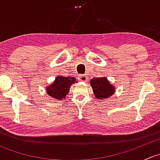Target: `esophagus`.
<instances>
[{"label":"esophagus","instance_id":"34e87169","mask_svg":"<svg viewBox=\"0 0 160 160\" xmlns=\"http://www.w3.org/2000/svg\"><path fill=\"white\" fill-rule=\"evenodd\" d=\"M88 75H87V74L80 75V81L86 82V81H88Z\"/></svg>","mask_w":160,"mask_h":160}]
</instances>
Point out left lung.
<instances>
[{
  "instance_id": "1",
  "label": "left lung",
  "mask_w": 160,
  "mask_h": 160,
  "mask_svg": "<svg viewBox=\"0 0 160 160\" xmlns=\"http://www.w3.org/2000/svg\"><path fill=\"white\" fill-rule=\"evenodd\" d=\"M90 83L95 97L98 99L101 100L111 97L115 90L106 77H93Z\"/></svg>"
}]
</instances>
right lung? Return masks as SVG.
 I'll use <instances>...</instances> for the list:
<instances>
[{"label":"right lung","instance_id":"right-lung-1","mask_svg":"<svg viewBox=\"0 0 160 160\" xmlns=\"http://www.w3.org/2000/svg\"><path fill=\"white\" fill-rule=\"evenodd\" d=\"M74 77H62L58 76L54 83L47 88V93L50 97L56 98L57 100H62L65 98L70 90V85L75 83Z\"/></svg>","mask_w":160,"mask_h":160}]
</instances>
